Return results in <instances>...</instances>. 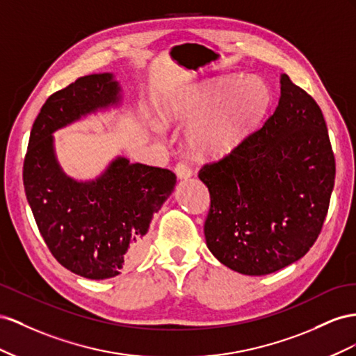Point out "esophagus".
<instances>
[{
	"instance_id": "esophagus-1",
	"label": "esophagus",
	"mask_w": 356,
	"mask_h": 356,
	"mask_svg": "<svg viewBox=\"0 0 356 356\" xmlns=\"http://www.w3.org/2000/svg\"><path fill=\"white\" fill-rule=\"evenodd\" d=\"M175 172L180 180H188L192 176V170L185 164V162H179L175 167Z\"/></svg>"
}]
</instances>
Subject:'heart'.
Wrapping results in <instances>:
<instances>
[{"instance_id":"b5f03b06","label":"heart","mask_w":356,"mask_h":356,"mask_svg":"<svg viewBox=\"0 0 356 356\" xmlns=\"http://www.w3.org/2000/svg\"><path fill=\"white\" fill-rule=\"evenodd\" d=\"M270 106L271 92L262 79L228 76L172 94L158 116L165 127H189L186 146L194 155L222 158L245 143ZM154 129L161 131L156 125Z\"/></svg>"}]
</instances>
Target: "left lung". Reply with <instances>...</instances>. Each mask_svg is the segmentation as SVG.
<instances>
[{
	"mask_svg": "<svg viewBox=\"0 0 356 356\" xmlns=\"http://www.w3.org/2000/svg\"><path fill=\"white\" fill-rule=\"evenodd\" d=\"M209 250L223 266L264 276L302 258L327 216L336 161L322 110L280 74V98L261 129L202 167Z\"/></svg>",
	"mask_w": 356,
	"mask_h": 356,
	"instance_id": "8db88e82",
	"label": "left lung"
}]
</instances>
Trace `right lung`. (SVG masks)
Returning a JSON list of instances; mask_svg holds the SVG:
<instances>
[{
  "instance_id": "add662e5",
  "label": "right lung",
  "mask_w": 356,
  "mask_h": 356,
  "mask_svg": "<svg viewBox=\"0 0 356 356\" xmlns=\"http://www.w3.org/2000/svg\"><path fill=\"white\" fill-rule=\"evenodd\" d=\"M120 104L122 88L111 73L77 79L43 104L24 162L26 200L49 250L60 266L92 280L115 277L138 261L152 218L176 186L172 171L125 156L90 180L60 167L54 133Z\"/></svg>"
}]
</instances>
